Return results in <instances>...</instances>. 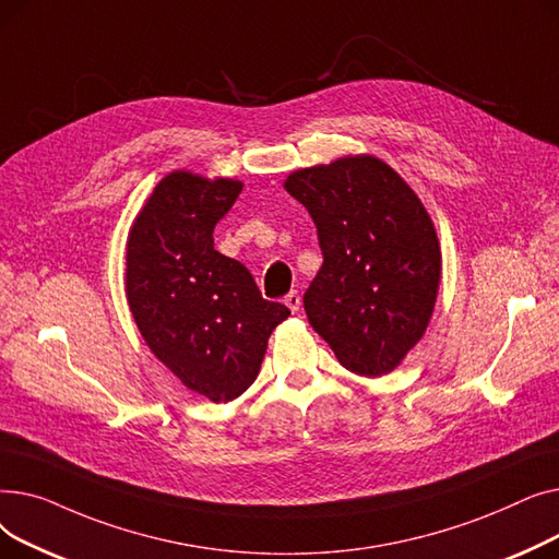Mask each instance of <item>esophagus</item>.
Masks as SVG:
<instances>
[{
  "mask_svg": "<svg viewBox=\"0 0 559 559\" xmlns=\"http://www.w3.org/2000/svg\"><path fill=\"white\" fill-rule=\"evenodd\" d=\"M285 306H287L292 312H299V308H301V297L297 295V292H289V295L285 297Z\"/></svg>",
  "mask_w": 559,
  "mask_h": 559,
  "instance_id": "34e87169",
  "label": "esophagus"
}]
</instances>
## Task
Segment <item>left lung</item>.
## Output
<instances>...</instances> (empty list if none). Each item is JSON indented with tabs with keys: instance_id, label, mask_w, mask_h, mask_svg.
<instances>
[{
	"instance_id": "1",
	"label": "left lung",
	"mask_w": 559,
	"mask_h": 559,
	"mask_svg": "<svg viewBox=\"0 0 559 559\" xmlns=\"http://www.w3.org/2000/svg\"><path fill=\"white\" fill-rule=\"evenodd\" d=\"M283 186L308 209L324 253L304 297L310 326L344 369L394 371L424 337L442 278L426 205L371 154L297 169Z\"/></svg>"
}]
</instances>
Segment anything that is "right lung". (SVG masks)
Instances as JSON below:
<instances>
[{
	"instance_id": "add662e5",
	"label": "right lung",
	"mask_w": 559,
	"mask_h": 559,
	"mask_svg": "<svg viewBox=\"0 0 559 559\" xmlns=\"http://www.w3.org/2000/svg\"><path fill=\"white\" fill-rule=\"evenodd\" d=\"M240 192L238 179L174 169L144 199L127 238V301L142 340L213 403L253 385L272 331L289 317L262 299L242 262L215 249L213 228Z\"/></svg>"
}]
</instances>
